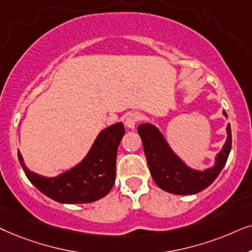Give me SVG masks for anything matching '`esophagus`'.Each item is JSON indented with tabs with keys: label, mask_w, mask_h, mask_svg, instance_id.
Here are the masks:
<instances>
[{
	"label": "esophagus",
	"mask_w": 252,
	"mask_h": 252,
	"mask_svg": "<svg viewBox=\"0 0 252 252\" xmlns=\"http://www.w3.org/2000/svg\"><path fill=\"white\" fill-rule=\"evenodd\" d=\"M139 120H140V115L138 113L129 114V115L126 116V126L130 129H133Z\"/></svg>",
	"instance_id": "34e87169"
}]
</instances>
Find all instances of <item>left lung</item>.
<instances>
[{"instance_id":"1","label":"left lung","mask_w":252,"mask_h":252,"mask_svg":"<svg viewBox=\"0 0 252 252\" xmlns=\"http://www.w3.org/2000/svg\"><path fill=\"white\" fill-rule=\"evenodd\" d=\"M223 115L227 117L226 112H223ZM137 131L142 138L147 165L154 182L160 189L175 194H193L212 184L226 165L231 149V130L228 124V138L223 149L217 156L216 165L212 168L199 172L184 165L152 124H140Z\"/></svg>"}]
</instances>
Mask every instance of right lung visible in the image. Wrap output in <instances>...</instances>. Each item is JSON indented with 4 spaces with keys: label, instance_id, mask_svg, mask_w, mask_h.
Wrapping results in <instances>:
<instances>
[{
    "label": "right lung",
    "instance_id": "1",
    "mask_svg": "<svg viewBox=\"0 0 252 252\" xmlns=\"http://www.w3.org/2000/svg\"><path fill=\"white\" fill-rule=\"evenodd\" d=\"M124 133L122 123L102 130L82 162L52 179L26 168L19 152L18 159L30 182L49 198L64 204L92 203L105 197L114 186L117 147Z\"/></svg>",
    "mask_w": 252,
    "mask_h": 252
}]
</instances>
